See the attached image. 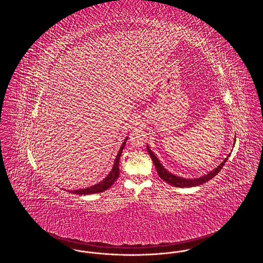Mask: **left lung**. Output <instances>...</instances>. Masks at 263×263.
<instances>
[{
    "label": "left lung",
    "instance_id": "8db88e82",
    "mask_svg": "<svg viewBox=\"0 0 263 263\" xmlns=\"http://www.w3.org/2000/svg\"><path fill=\"white\" fill-rule=\"evenodd\" d=\"M236 141V139H235ZM147 150L150 154V157L152 158V161L156 166V170L159 174V176L164 180L166 183L175 186V187H193V186H197V185H200L203 184L205 182H207L208 180L212 179L213 177L216 175H218V173L223 168L224 164H225L228 158L230 157V155H228V157L224 160V162L219 164L215 170H213L212 172L208 173L207 175H203L200 177H197V178H184V177H180V176H177V175H173L171 174L168 171H166L164 167H163V164L160 163L159 159L155 156V154L151 151L149 146L147 145Z\"/></svg>",
    "mask_w": 263,
    "mask_h": 263
}]
</instances>
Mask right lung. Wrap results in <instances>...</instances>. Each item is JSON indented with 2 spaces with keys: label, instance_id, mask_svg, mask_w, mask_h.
<instances>
[{
  "label": "right lung",
  "instance_id": "add662e5",
  "mask_svg": "<svg viewBox=\"0 0 263 263\" xmlns=\"http://www.w3.org/2000/svg\"><path fill=\"white\" fill-rule=\"evenodd\" d=\"M127 139H128V137H126L124 139V142L122 143V145L120 147V150H119L116 158H115V161H114V163H113L112 170L110 171V173L107 175V176L102 181H100V182L92 185V186L84 188V189L70 190V192L77 194V195H88V194H93V193H100V192L105 191L106 189L110 187L113 183H114V181L119 177V160H120V157H121L122 150L125 147Z\"/></svg>",
  "mask_w": 263,
  "mask_h": 263
}]
</instances>
